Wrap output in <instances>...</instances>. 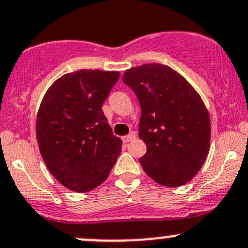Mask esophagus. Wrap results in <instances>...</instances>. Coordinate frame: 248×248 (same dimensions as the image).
I'll return each instance as SVG.
<instances>
[{
    "mask_svg": "<svg viewBox=\"0 0 248 248\" xmlns=\"http://www.w3.org/2000/svg\"><path fill=\"white\" fill-rule=\"evenodd\" d=\"M135 137H136V134H135V132H131V134L125 135V136L122 137V141H123V143H127V142L132 141V140H134Z\"/></svg>",
    "mask_w": 248,
    "mask_h": 248,
    "instance_id": "1",
    "label": "esophagus"
}]
</instances>
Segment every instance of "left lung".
I'll list each match as a JSON object with an SVG mask.
<instances>
[{"label": "left lung", "instance_id": "8db88e82", "mask_svg": "<svg viewBox=\"0 0 248 248\" xmlns=\"http://www.w3.org/2000/svg\"><path fill=\"white\" fill-rule=\"evenodd\" d=\"M122 80L139 99V136L147 152L144 172L164 187L193 180L210 151L211 122L206 105L182 75L161 63L129 68Z\"/></svg>", "mask_w": 248, "mask_h": 248}]
</instances>
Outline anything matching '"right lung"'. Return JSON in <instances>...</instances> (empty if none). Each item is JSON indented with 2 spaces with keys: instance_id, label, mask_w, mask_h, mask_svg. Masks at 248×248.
Wrapping results in <instances>:
<instances>
[{
  "instance_id": "right-lung-1",
  "label": "right lung",
  "mask_w": 248,
  "mask_h": 248,
  "mask_svg": "<svg viewBox=\"0 0 248 248\" xmlns=\"http://www.w3.org/2000/svg\"><path fill=\"white\" fill-rule=\"evenodd\" d=\"M118 71L78 70L49 87L36 121L38 148L51 175L67 189L85 193L109 176L122 151L101 107Z\"/></svg>"
}]
</instances>
